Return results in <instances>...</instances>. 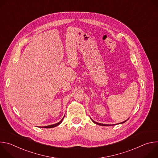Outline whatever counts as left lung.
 I'll use <instances>...</instances> for the list:
<instances>
[{
    "instance_id": "obj_1",
    "label": "left lung",
    "mask_w": 158,
    "mask_h": 158,
    "mask_svg": "<svg viewBox=\"0 0 158 158\" xmlns=\"http://www.w3.org/2000/svg\"><path fill=\"white\" fill-rule=\"evenodd\" d=\"M92 121L95 123V124H98V125H100V126H110L111 124H101V123H96V122H95V121H94L93 119H92ZM127 121V120H126ZM126 121H123V122H122V123H119V124H123V123H125ZM111 126H112V125H111Z\"/></svg>"
}]
</instances>
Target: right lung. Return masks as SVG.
<instances>
[{
    "label": "right lung",
    "instance_id": "add662e5",
    "mask_svg": "<svg viewBox=\"0 0 158 158\" xmlns=\"http://www.w3.org/2000/svg\"><path fill=\"white\" fill-rule=\"evenodd\" d=\"M64 118L59 122V123H56V124H52V125H50V126H43V127H42V128H52V127H56V126H58V125H59L61 123H62V120H63V119H64Z\"/></svg>",
    "mask_w": 158,
    "mask_h": 158
}]
</instances>
